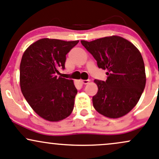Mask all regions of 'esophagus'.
<instances>
[{
	"instance_id": "1",
	"label": "esophagus",
	"mask_w": 159,
	"mask_h": 159,
	"mask_svg": "<svg viewBox=\"0 0 159 159\" xmlns=\"http://www.w3.org/2000/svg\"><path fill=\"white\" fill-rule=\"evenodd\" d=\"M80 81H81L83 84H88L90 82V81H89V80H81Z\"/></svg>"
}]
</instances>
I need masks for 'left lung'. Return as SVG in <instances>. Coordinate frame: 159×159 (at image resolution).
I'll return each mask as SVG.
<instances>
[{
  "instance_id": "left-lung-1",
  "label": "left lung",
  "mask_w": 159,
  "mask_h": 159,
  "mask_svg": "<svg viewBox=\"0 0 159 159\" xmlns=\"http://www.w3.org/2000/svg\"><path fill=\"white\" fill-rule=\"evenodd\" d=\"M81 42L97 60L98 67L107 70L106 81L94 80L98 87L93 97L94 109L109 118L127 115L137 104L146 85L140 52L131 42L117 35Z\"/></svg>"
}]
</instances>
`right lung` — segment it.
<instances>
[{
	"label": "right lung",
	"instance_id": "right-lung-1",
	"mask_svg": "<svg viewBox=\"0 0 159 159\" xmlns=\"http://www.w3.org/2000/svg\"><path fill=\"white\" fill-rule=\"evenodd\" d=\"M78 42L42 38L22 55L21 91L31 109L46 121H62L72 112L78 92L74 81L57 74L65 69L66 55Z\"/></svg>",
	"mask_w": 159,
	"mask_h": 159
}]
</instances>
